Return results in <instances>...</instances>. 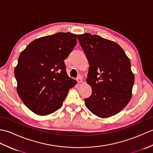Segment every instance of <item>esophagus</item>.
<instances>
[{"mask_svg":"<svg viewBox=\"0 0 153 153\" xmlns=\"http://www.w3.org/2000/svg\"><path fill=\"white\" fill-rule=\"evenodd\" d=\"M77 83H82L83 80H82V78H80V77H78V78L77 79Z\"/></svg>","mask_w":153,"mask_h":153,"instance_id":"esophagus-1","label":"esophagus"}]
</instances>
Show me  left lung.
Returning <instances> with one entry per match:
<instances>
[{"mask_svg":"<svg viewBox=\"0 0 153 153\" xmlns=\"http://www.w3.org/2000/svg\"><path fill=\"white\" fill-rule=\"evenodd\" d=\"M77 39L89 64L86 82L92 94L84 100L86 107L100 118L116 114L131 98L135 78L130 60L118 44L99 35L84 33Z\"/></svg>","mask_w":153,"mask_h":153,"instance_id":"left-lung-1","label":"left lung"}]
</instances>
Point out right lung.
<instances>
[{
  "instance_id": "right-lung-1",
  "label": "right lung",
  "mask_w": 153,
  "mask_h": 153,
  "mask_svg": "<svg viewBox=\"0 0 153 153\" xmlns=\"http://www.w3.org/2000/svg\"><path fill=\"white\" fill-rule=\"evenodd\" d=\"M76 34L60 32L37 39L19 54L14 70L17 92L36 114L56 111L76 84L67 75L64 61L76 45Z\"/></svg>"
}]
</instances>
